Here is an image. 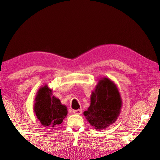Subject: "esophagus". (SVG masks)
Returning <instances> with one entry per match:
<instances>
[{"mask_svg":"<svg viewBox=\"0 0 160 160\" xmlns=\"http://www.w3.org/2000/svg\"><path fill=\"white\" fill-rule=\"evenodd\" d=\"M72 112H73V113H75V114L80 115V114H82V110L81 109H77V110H73V111H72Z\"/></svg>","mask_w":160,"mask_h":160,"instance_id":"1","label":"esophagus"}]
</instances>
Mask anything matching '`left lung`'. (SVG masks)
<instances>
[{"label": "left lung", "mask_w": 160, "mask_h": 160, "mask_svg": "<svg viewBox=\"0 0 160 160\" xmlns=\"http://www.w3.org/2000/svg\"><path fill=\"white\" fill-rule=\"evenodd\" d=\"M122 99L117 86L107 78H101L92 92L90 105L84 112L87 121L96 130L108 128L117 120Z\"/></svg>", "instance_id": "left-lung-1"}]
</instances>
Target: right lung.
<instances>
[{"label": "right lung", "mask_w": 160, "mask_h": 160, "mask_svg": "<svg viewBox=\"0 0 160 160\" xmlns=\"http://www.w3.org/2000/svg\"><path fill=\"white\" fill-rule=\"evenodd\" d=\"M34 112L42 125L51 128L63 122L68 114L66 105L53 96L52 90L44 85L38 90L34 99Z\"/></svg>", "instance_id": "right-lung-1"}]
</instances>
